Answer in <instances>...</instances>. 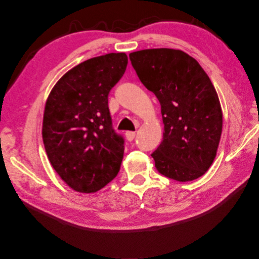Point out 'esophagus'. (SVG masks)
I'll use <instances>...</instances> for the list:
<instances>
[{
	"mask_svg": "<svg viewBox=\"0 0 259 259\" xmlns=\"http://www.w3.org/2000/svg\"><path fill=\"white\" fill-rule=\"evenodd\" d=\"M135 135H137V134H135V132H127L126 133V139H127V141H133V140H134V138H135Z\"/></svg>",
	"mask_w": 259,
	"mask_h": 259,
	"instance_id": "1",
	"label": "esophagus"
}]
</instances>
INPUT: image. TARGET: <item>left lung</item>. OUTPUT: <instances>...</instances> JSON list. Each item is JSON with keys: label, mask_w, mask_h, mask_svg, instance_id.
Segmentation results:
<instances>
[{"label": "left lung", "mask_w": 259, "mask_h": 259, "mask_svg": "<svg viewBox=\"0 0 259 259\" xmlns=\"http://www.w3.org/2000/svg\"><path fill=\"white\" fill-rule=\"evenodd\" d=\"M130 59L160 103L164 133L151 154L156 168L180 182L202 177L213 163L223 131L222 107L210 78L182 50H139Z\"/></svg>", "instance_id": "left-lung-1"}]
</instances>
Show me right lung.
<instances>
[{
	"mask_svg": "<svg viewBox=\"0 0 259 259\" xmlns=\"http://www.w3.org/2000/svg\"><path fill=\"white\" fill-rule=\"evenodd\" d=\"M127 62L125 53L87 59L67 71L47 99L42 122L47 156L75 192L95 193L120 169L124 140L112 128L108 96Z\"/></svg>",
	"mask_w": 259,
	"mask_h": 259,
	"instance_id": "obj_1",
	"label": "right lung"
}]
</instances>
